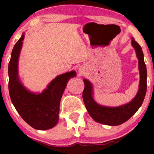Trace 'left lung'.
I'll return each mask as SVG.
<instances>
[{
	"label": "left lung",
	"instance_id": "8db88e82",
	"mask_svg": "<svg viewBox=\"0 0 154 154\" xmlns=\"http://www.w3.org/2000/svg\"><path fill=\"white\" fill-rule=\"evenodd\" d=\"M132 45L135 49L139 60L140 82L139 90L135 97L130 103L119 107H106L99 105L92 98V85L88 80L84 79L85 83L83 99L87 110L92 119L97 123L108 125H119L130 119L140 109L144 100L146 92V66L144 60V54L141 46L132 38Z\"/></svg>",
	"mask_w": 154,
	"mask_h": 154
}]
</instances>
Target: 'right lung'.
<instances>
[{
	"mask_svg": "<svg viewBox=\"0 0 154 154\" xmlns=\"http://www.w3.org/2000/svg\"><path fill=\"white\" fill-rule=\"evenodd\" d=\"M24 38L23 34L14 45L8 65L10 97L16 110L26 123L34 129L48 130L58 123L61 98L69 79L75 76L76 73L72 71L58 75L41 94L27 91L17 75L19 54Z\"/></svg>",
	"mask_w": 154,
	"mask_h": 154,
	"instance_id": "right-lung-1",
	"label": "right lung"
}]
</instances>
